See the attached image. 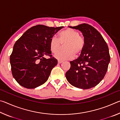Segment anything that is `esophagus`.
<instances>
[{
	"instance_id": "obj_1",
	"label": "esophagus",
	"mask_w": 120,
	"mask_h": 120,
	"mask_svg": "<svg viewBox=\"0 0 120 120\" xmlns=\"http://www.w3.org/2000/svg\"><path fill=\"white\" fill-rule=\"evenodd\" d=\"M58 64H61V63H62V62H63V61H61V60H59L58 61Z\"/></svg>"
}]
</instances>
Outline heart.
<instances>
[{"label": "heart", "instance_id": "obj_1", "mask_svg": "<svg viewBox=\"0 0 120 120\" xmlns=\"http://www.w3.org/2000/svg\"><path fill=\"white\" fill-rule=\"evenodd\" d=\"M61 44L64 45V52H59L55 54V57L59 60H71L76 55L80 54L85 46V40L79 33L71 28H67L59 33V40L55 37L50 39L49 46L53 53L59 52Z\"/></svg>", "mask_w": 120, "mask_h": 120}]
</instances>
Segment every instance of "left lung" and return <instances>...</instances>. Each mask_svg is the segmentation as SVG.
Here are the masks:
<instances>
[{
  "mask_svg": "<svg viewBox=\"0 0 120 120\" xmlns=\"http://www.w3.org/2000/svg\"><path fill=\"white\" fill-rule=\"evenodd\" d=\"M69 27L82 32L85 46L78 58L70 62V68L66 73L67 80L77 88H93L102 80L107 72L110 61L108 46L99 32L88 24Z\"/></svg>",
  "mask_w": 120,
  "mask_h": 120,
  "instance_id": "8db88e82",
  "label": "left lung"
}]
</instances>
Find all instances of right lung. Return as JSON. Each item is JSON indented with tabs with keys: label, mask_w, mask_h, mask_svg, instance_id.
<instances>
[{
	"label": "right lung",
	"mask_w": 120,
	"mask_h": 120,
	"mask_svg": "<svg viewBox=\"0 0 120 120\" xmlns=\"http://www.w3.org/2000/svg\"><path fill=\"white\" fill-rule=\"evenodd\" d=\"M63 27L34 26L15 42L10 63L13 77L20 85L33 89L48 80L52 69L58 64L57 60L52 57L50 41ZM46 55L51 58L46 59Z\"/></svg>",
	"instance_id": "add662e5"
}]
</instances>
